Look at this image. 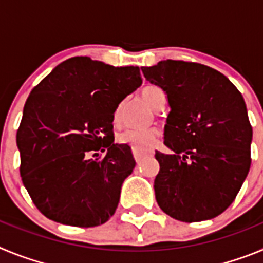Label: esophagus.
Instances as JSON below:
<instances>
[{
  "label": "esophagus",
  "mask_w": 263,
  "mask_h": 263,
  "mask_svg": "<svg viewBox=\"0 0 263 263\" xmlns=\"http://www.w3.org/2000/svg\"><path fill=\"white\" fill-rule=\"evenodd\" d=\"M153 152H150V150H148V152H141V150H137V148L133 147V157H134V159L137 160V162H139V160L142 159L145 155H150Z\"/></svg>",
  "instance_id": "34e87169"
}]
</instances>
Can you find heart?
I'll use <instances>...</instances> for the list:
<instances>
[{"label":"heart","mask_w":263,"mask_h":263,"mask_svg":"<svg viewBox=\"0 0 263 263\" xmlns=\"http://www.w3.org/2000/svg\"><path fill=\"white\" fill-rule=\"evenodd\" d=\"M141 95L143 99L147 101L154 109L159 106V104L166 100L164 92L157 85H147V87L141 89ZM122 110V105H117L115 109V115L113 118L115 121H118ZM159 129L155 126L148 127H133V129H127L118 136V141L122 145H129L138 150H147L157 142L158 137H159Z\"/></svg>","instance_id":"heart-1"}]
</instances>
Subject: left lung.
Segmentation results:
<instances>
[{"mask_svg":"<svg viewBox=\"0 0 263 263\" xmlns=\"http://www.w3.org/2000/svg\"><path fill=\"white\" fill-rule=\"evenodd\" d=\"M141 69L171 106L163 142L174 154L155 152L158 205L183 222L216 217L233 203L252 164L253 130L242 95L200 63L168 59Z\"/></svg>","mask_w":263,"mask_h":263,"instance_id":"obj_1","label":"left lung"}]
</instances>
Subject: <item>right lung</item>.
Instances as JSON below:
<instances>
[{
    "mask_svg": "<svg viewBox=\"0 0 263 263\" xmlns=\"http://www.w3.org/2000/svg\"><path fill=\"white\" fill-rule=\"evenodd\" d=\"M141 83L138 67L76 57L31 90L17 130L20 173L46 217L90 228L115 215L136 160L129 146L115 145L111 122L116 106ZM105 148L104 157L97 154Z\"/></svg>",
    "mask_w": 263,
    "mask_h": 263,
    "instance_id": "1",
    "label": "right lung"
}]
</instances>
